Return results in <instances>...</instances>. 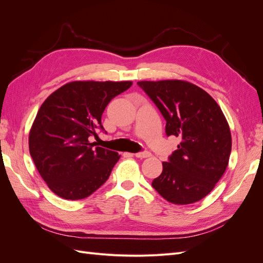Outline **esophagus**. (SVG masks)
<instances>
[{"instance_id":"34e87169","label":"esophagus","mask_w":263,"mask_h":263,"mask_svg":"<svg viewBox=\"0 0 263 263\" xmlns=\"http://www.w3.org/2000/svg\"><path fill=\"white\" fill-rule=\"evenodd\" d=\"M135 156H136L137 158H140V159H144V158H148L151 156V154L149 153V151H141V153H137L135 154Z\"/></svg>"}]
</instances>
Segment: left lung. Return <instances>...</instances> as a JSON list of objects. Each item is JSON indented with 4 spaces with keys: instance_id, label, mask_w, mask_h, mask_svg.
I'll list each match as a JSON object with an SVG mask.
<instances>
[{
    "instance_id": "8db88e82",
    "label": "left lung",
    "mask_w": 263,
    "mask_h": 263,
    "mask_svg": "<svg viewBox=\"0 0 263 263\" xmlns=\"http://www.w3.org/2000/svg\"><path fill=\"white\" fill-rule=\"evenodd\" d=\"M137 84L164 117L166 136L181 139L162 162V173L153 187L173 204L202 200L224 174L232 151V135L220 107L208 92L186 81Z\"/></svg>"
}]
</instances>
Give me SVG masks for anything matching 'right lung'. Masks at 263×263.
I'll list each match as a JSON object with an SVG mask.
<instances>
[{"instance_id":"add662e5","label":"right lung","mask_w":263,"mask_h":263,"mask_svg":"<svg viewBox=\"0 0 263 263\" xmlns=\"http://www.w3.org/2000/svg\"><path fill=\"white\" fill-rule=\"evenodd\" d=\"M132 84L74 81L43 103L29 133V154L54 194L82 200L106 182L119 156L98 147L91 137L104 130L101 118L108 103Z\"/></svg>"}]
</instances>
